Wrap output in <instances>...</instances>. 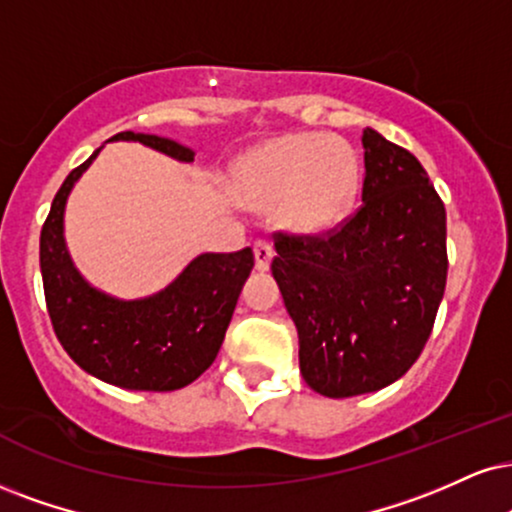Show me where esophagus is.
Masks as SVG:
<instances>
[{
  "label": "esophagus",
  "instance_id": "obj_1",
  "mask_svg": "<svg viewBox=\"0 0 512 512\" xmlns=\"http://www.w3.org/2000/svg\"><path fill=\"white\" fill-rule=\"evenodd\" d=\"M275 251L273 246H270L268 242H263V239H258V242L254 244V261H256V270H268L270 268V261H273Z\"/></svg>",
  "mask_w": 512,
  "mask_h": 512
}]
</instances>
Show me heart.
I'll return each instance as SVG.
<instances>
[{"label":"heart","instance_id":"1","mask_svg":"<svg viewBox=\"0 0 512 512\" xmlns=\"http://www.w3.org/2000/svg\"><path fill=\"white\" fill-rule=\"evenodd\" d=\"M232 197L273 213L294 235H325L351 216L361 161L351 144L323 132H294L249 149L232 166Z\"/></svg>","mask_w":512,"mask_h":512}]
</instances>
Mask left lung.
Instances as JSON below:
<instances>
[{"mask_svg": "<svg viewBox=\"0 0 512 512\" xmlns=\"http://www.w3.org/2000/svg\"><path fill=\"white\" fill-rule=\"evenodd\" d=\"M363 206L327 237L277 232L273 277L299 332V368L330 399L406 375L444 299L446 208L410 151L363 130Z\"/></svg>", "mask_w": 512, "mask_h": 512, "instance_id": "left-lung-1", "label": "left lung"}]
</instances>
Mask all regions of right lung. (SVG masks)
Here are the masks:
<instances>
[{
	"mask_svg": "<svg viewBox=\"0 0 512 512\" xmlns=\"http://www.w3.org/2000/svg\"><path fill=\"white\" fill-rule=\"evenodd\" d=\"M118 140L194 161L192 149L168 137L128 130L111 137ZM99 151L63 180L42 225L40 270L49 318L68 356L97 380L132 391L182 389L216 361L254 254L249 246L235 254H199L168 287L144 299H118L92 287L68 254L63 213Z\"/></svg>",
	"mask_w": 512,
	"mask_h": 512,
	"instance_id": "add662e5",
	"label": "right lung"
}]
</instances>
